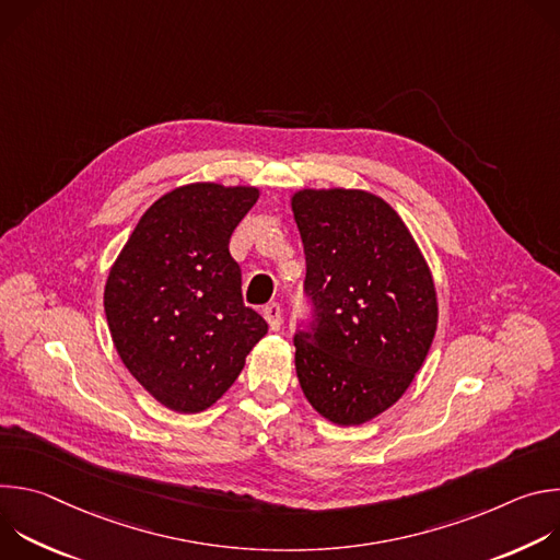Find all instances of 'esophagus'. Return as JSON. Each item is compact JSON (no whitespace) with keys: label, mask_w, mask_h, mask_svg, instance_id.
Here are the masks:
<instances>
[{"label":"esophagus","mask_w":560,"mask_h":560,"mask_svg":"<svg viewBox=\"0 0 560 560\" xmlns=\"http://www.w3.org/2000/svg\"><path fill=\"white\" fill-rule=\"evenodd\" d=\"M264 316H266V322H268L270 330H279V328H281V324H283V312H281V305H279V303H268V305L264 307Z\"/></svg>","instance_id":"obj_1"}]
</instances>
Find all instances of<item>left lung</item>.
<instances>
[{
  "mask_svg": "<svg viewBox=\"0 0 560 560\" xmlns=\"http://www.w3.org/2000/svg\"><path fill=\"white\" fill-rule=\"evenodd\" d=\"M312 307L294 332V363L312 408L361 425L394 406L436 332L430 268L406 223L363 190L292 197Z\"/></svg>",
  "mask_w": 560,
  "mask_h": 560,
  "instance_id": "8db88e82",
  "label": "left lung"
}]
</instances>
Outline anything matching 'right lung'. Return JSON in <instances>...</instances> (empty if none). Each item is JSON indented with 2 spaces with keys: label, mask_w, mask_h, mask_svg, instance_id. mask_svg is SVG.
Instances as JSON below:
<instances>
[{
  "label": "right lung",
  "mask_w": 560,
  "mask_h": 560,
  "mask_svg": "<svg viewBox=\"0 0 560 560\" xmlns=\"http://www.w3.org/2000/svg\"><path fill=\"white\" fill-rule=\"evenodd\" d=\"M250 186L190 184L156 199L110 268L104 310L130 374L184 415L210 408L268 332L244 303L230 257L234 228L257 203Z\"/></svg>",
  "instance_id": "right-lung-1"
}]
</instances>
